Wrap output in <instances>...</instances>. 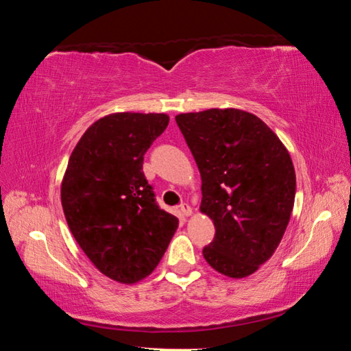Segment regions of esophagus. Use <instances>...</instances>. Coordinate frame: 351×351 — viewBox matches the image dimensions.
Here are the masks:
<instances>
[{"mask_svg": "<svg viewBox=\"0 0 351 351\" xmlns=\"http://www.w3.org/2000/svg\"><path fill=\"white\" fill-rule=\"evenodd\" d=\"M181 213L184 217H190L193 213V210H192V207H190L187 203H184V204H181Z\"/></svg>", "mask_w": 351, "mask_h": 351, "instance_id": "1", "label": "esophagus"}]
</instances>
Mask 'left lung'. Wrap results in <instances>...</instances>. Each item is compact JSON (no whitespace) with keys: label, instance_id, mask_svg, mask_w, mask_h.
Wrapping results in <instances>:
<instances>
[{"label":"left lung","instance_id":"8db88e82","mask_svg":"<svg viewBox=\"0 0 351 351\" xmlns=\"http://www.w3.org/2000/svg\"><path fill=\"white\" fill-rule=\"evenodd\" d=\"M175 119L203 181L199 210L215 226L204 258L226 277L251 276L276 252L293 212L289 152L252 112L210 108Z\"/></svg>","mask_w":351,"mask_h":351}]
</instances>
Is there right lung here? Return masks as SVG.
Instances as JSON below:
<instances>
[{
	"instance_id": "1",
	"label": "right lung",
	"mask_w": 351,
	"mask_h": 351,
	"mask_svg": "<svg viewBox=\"0 0 351 351\" xmlns=\"http://www.w3.org/2000/svg\"><path fill=\"white\" fill-rule=\"evenodd\" d=\"M164 112H112L86 130L71 153L60 197L64 218L82 251L123 285L156 268L178 229L159 209L142 164L169 125Z\"/></svg>"
}]
</instances>
